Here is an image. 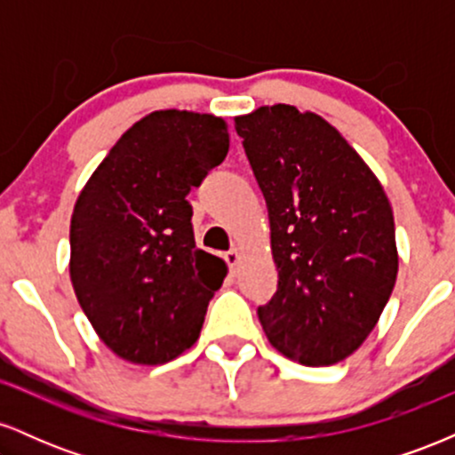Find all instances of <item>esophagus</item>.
Instances as JSON below:
<instances>
[{
	"instance_id": "1",
	"label": "esophagus",
	"mask_w": 455,
	"mask_h": 455,
	"mask_svg": "<svg viewBox=\"0 0 455 455\" xmlns=\"http://www.w3.org/2000/svg\"><path fill=\"white\" fill-rule=\"evenodd\" d=\"M239 259H242V254H239V250H228L227 254H224V260H227L228 269H231V274H237V265H239Z\"/></svg>"
}]
</instances>
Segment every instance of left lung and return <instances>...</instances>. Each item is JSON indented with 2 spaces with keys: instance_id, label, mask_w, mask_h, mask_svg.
Returning a JSON list of instances; mask_svg holds the SVG:
<instances>
[{
  "instance_id": "obj_1",
  "label": "left lung",
  "mask_w": 455,
  "mask_h": 455,
  "mask_svg": "<svg viewBox=\"0 0 455 455\" xmlns=\"http://www.w3.org/2000/svg\"><path fill=\"white\" fill-rule=\"evenodd\" d=\"M271 227L278 291L259 306L271 347L331 365L362 347L398 275L391 203L370 166L316 113L291 104L235 117Z\"/></svg>"
}]
</instances>
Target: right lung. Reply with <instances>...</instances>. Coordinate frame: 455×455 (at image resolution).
Instances as JSON below:
<instances>
[{
  "instance_id": "right-lung-1",
  "label": "right lung",
  "mask_w": 455,
  "mask_h": 455,
  "mask_svg": "<svg viewBox=\"0 0 455 455\" xmlns=\"http://www.w3.org/2000/svg\"><path fill=\"white\" fill-rule=\"evenodd\" d=\"M227 151L222 117L154 111L122 134L76 198L72 286L100 340L130 363H166L201 336L228 269L196 248L186 196Z\"/></svg>"
}]
</instances>
